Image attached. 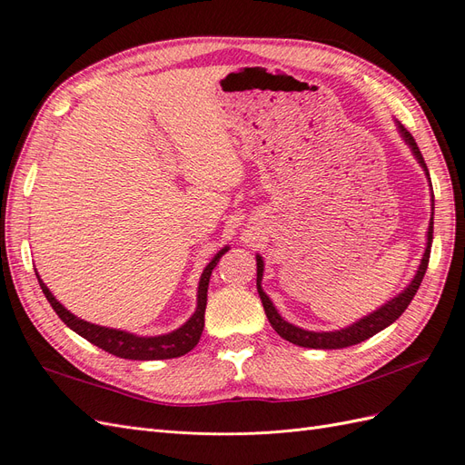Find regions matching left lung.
Wrapping results in <instances>:
<instances>
[{"label":"left lung","mask_w":465,"mask_h":465,"mask_svg":"<svg viewBox=\"0 0 465 465\" xmlns=\"http://www.w3.org/2000/svg\"><path fill=\"white\" fill-rule=\"evenodd\" d=\"M395 126H397V132H400L403 142L409 145L411 152H413L417 163L422 167L424 175H427L429 179V184H430V175H429V169H427V163H424L422 159V153L419 150V145L415 142V138L409 134L407 128L400 123L395 121ZM432 189V184H430ZM432 201V210H434V196L430 198ZM432 216L434 212L430 214V223H429V232H427V247H424V253H422V259H420V264L419 269L415 272V276L411 278V282L400 292V294L393 296L391 300H388L383 306H380L378 310H374L372 313H368L364 317H361V320L351 323L349 327H342V329H335V331H308V329H302L298 325H292L288 323L284 317L278 313V310L274 308V303L271 302V298L264 294V290L261 286L262 282V271H264V262H262V257L257 255V292L261 296V302H262V308H264V313H267V320L269 323L272 325V329L276 331L278 335H281L282 339L290 341L298 344V347H306V349H347V347H352V344H358L362 342L370 337H374L376 333H380L381 329L390 327L397 317H400L407 306L411 303V300H413V296L417 294V290L422 282V276L424 272H427V267H429V259H430V247H432Z\"/></svg>","instance_id":"left-lung-1"}]
</instances>
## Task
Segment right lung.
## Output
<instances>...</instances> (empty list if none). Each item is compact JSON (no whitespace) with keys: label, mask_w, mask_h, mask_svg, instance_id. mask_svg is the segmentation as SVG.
<instances>
[{"label":"right lung","mask_w":465,"mask_h":465,"mask_svg":"<svg viewBox=\"0 0 465 465\" xmlns=\"http://www.w3.org/2000/svg\"><path fill=\"white\" fill-rule=\"evenodd\" d=\"M228 249H230L228 245L222 247L204 267L201 281H198L194 313L179 329L171 331V333H165V335H155V337H142V335L128 333V331H123V329H111V327L89 323L85 320H79L77 315H74L70 310H65L62 303L52 296V292L41 281V276H38L36 271L35 272L46 300L50 302V306L54 308L60 320L72 331H75L79 337L87 339L91 344H95V347L103 349L104 352H111L118 358H128V361H167V358H177V356L187 354L196 347L198 341H201L203 329H204V312H206L210 276L218 264L220 257Z\"/></svg>","instance_id":"right-lung-1"}]
</instances>
